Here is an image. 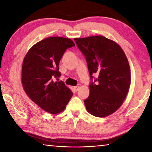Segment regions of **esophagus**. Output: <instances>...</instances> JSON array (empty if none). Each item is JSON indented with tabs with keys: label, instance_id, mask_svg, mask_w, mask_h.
Here are the masks:
<instances>
[{
	"label": "esophagus",
	"instance_id": "1",
	"mask_svg": "<svg viewBox=\"0 0 152 152\" xmlns=\"http://www.w3.org/2000/svg\"><path fill=\"white\" fill-rule=\"evenodd\" d=\"M78 89H79V86H74V91H76V92L78 91Z\"/></svg>",
	"mask_w": 152,
	"mask_h": 152
}]
</instances>
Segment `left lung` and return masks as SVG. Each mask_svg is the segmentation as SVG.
I'll return each mask as SVG.
<instances>
[{"label": "left lung", "mask_w": 152, "mask_h": 152, "mask_svg": "<svg viewBox=\"0 0 152 152\" xmlns=\"http://www.w3.org/2000/svg\"><path fill=\"white\" fill-rule=\"evenodd\" d=\"M84 55L88 71L98 78L89 85L90 94L84 101L86 110L92 115L104 117L121 106L131 84L129 61L122 48L104 36L96 35L74 39Z\"/></svg>", "instance_id": "obj_1"}]
</instances>
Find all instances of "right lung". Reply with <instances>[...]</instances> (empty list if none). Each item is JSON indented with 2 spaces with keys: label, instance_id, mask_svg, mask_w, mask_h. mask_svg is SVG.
<instances>
[{
  "label": "right lung",
  "instance_id": "right-lung-1",
  "mask_svg": "<svg viewBox=\"0 0 152 152\" xmlns=\"http://www.w3.org/2000/svg\"><path fill=\"white\" fill-rule=\"evenodd\" d=\"M74 45L68 38L47 37L33 45L23 61L21 83L25 93L50 114L62 112L72 96L64 82L54 79L60 76L59 63L64 53Z\"/></svg>",
  "mask_w": 152,
  "mask_h": 152
}]
</instances>
